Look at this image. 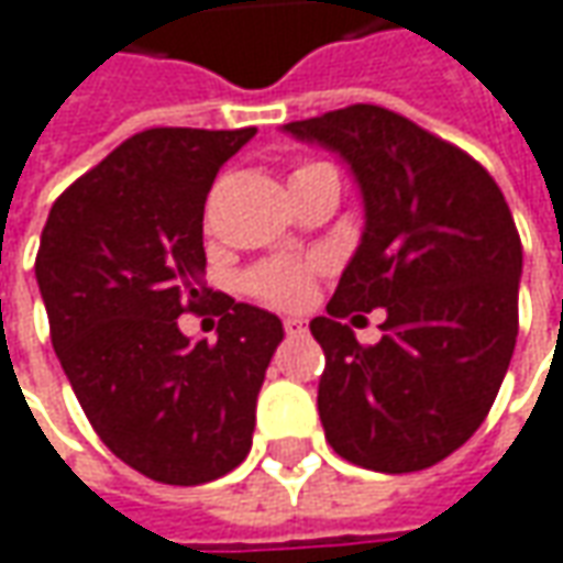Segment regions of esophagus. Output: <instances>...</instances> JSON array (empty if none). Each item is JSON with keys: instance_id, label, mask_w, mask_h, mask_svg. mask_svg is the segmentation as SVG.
<instances>
[{"instance_id": "1", "label": "esophagus", "mask_w": 563, "mask_h": 563, "mask_svg": "<svg viewBox=\"0 0 563 563\" xmlns=\"http://www.w3.org/2000/svg\"><path fill=\"white\" fill-rule=\"evenodd\" d=\"M283 330H286L289 336H305V333H308L305 320H299V318H286V320H283Z\"/></svg>"}]
</instances>
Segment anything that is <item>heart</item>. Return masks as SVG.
<instances>
[{"label": "heart", "mask_w": 563, "mask_h": 563, "mask_svg": "<svg viewBox=\"0 0 563 563\" xmlns=\"http://www.w3.org/2000/svg\"><path fill=\"white\" fill-rule=\"evenodd\" d=\"M318 264L299 262H267L258 264L255 271L245 274V292L262 299L264 305L274 308H299L301 301L311 292V277H314Z\"/></svg>", "instance_id": "1"}]
</instances>
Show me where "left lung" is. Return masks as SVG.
I'll use <instances>...</instances> for the list:
<instances>
[{
	"label": "left lung",
	"instance_id": "8db88e82",
	"mask_svg": "<svg viewBox=\"0 0 563 563\" xmlns=\"http://www.w3.org/2000/svg\"><path fill=\"white\" fill-rule=\"evenodd\" d=\"M336 152L364 202V233L311 320L327 367L318 411L333 452L379 474L433 467L474 437L517 342L523 249L511 208L467 152L379 106L283 124ZM387 308L361 346L341 318Z\"/></svg>",
	"mask_w": 563,
	"mask_h": 563
}]
</instances>
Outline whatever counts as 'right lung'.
Listing matches in <instances>:
<instances>
[{
    "label": "right lung",
    "instance_id": "1",
    "mask_svg": "<svg viewBox=\"0 0 563 563\" xmlns=\"http://www.w3.org/2000/svg\"><path fill=\"white\" fill-rule=\"evenodd\" d=\"M243 130L155 126L70 184L49 211L36 283L52 349L92 430L133 471L199 486L252 449L264 371L283 342L277 314L218 296V342L177 318L205 289L202 214Z\"/></svg>",
    "mask_w": 563,
    "mask_h": 563
}]
</instances>
